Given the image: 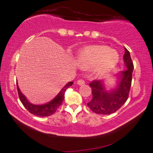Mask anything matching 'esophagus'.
I'll return each instance as SVG.
<instances>
[{
	"instance_id": "1",
	"label": "esophagus",
	"mask_w": 153,
	"mask_h": 153,
	"mask_svg": "<svg viewBox=\"0 0 153 153\" xmlns=\"http://www.w3.org/2000/svg\"><path fill=\"white\" fill-rule=\"evenodd\" d=\"M77 83L79 85H82L85 84V81L83 80V79H79V80L77 81Z\"/></svg>"
}]
</instances>
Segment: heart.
Listing matches in <instances>:
<instances>
[{"mask_svg": "<svg viewBox=\"0 0 153 153\" xmlns=\"http://www.w3.org/2000/svg\"><path fill=\"white\" fill-rule=\"evenodd\" d=\"M119 56L114 50L105 45H89L79 52L76 63L83 70H91L97 75L109 72L118 62Z\"/></svg>", "mask_w": 153, "mask_h": 153, "instance_id": "1", "label": "heart"}]
</instances>
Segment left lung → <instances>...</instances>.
Instances as JSON below:
<instances>
[{"instance_id": "obj_1", "label": "left lung", "mask_w": 153, "mask_h": 153, "mask_svg": "<svg viewBox=\"0 0 153 153\" xmlns=\"http://www.w3.org/2000/svg\"><path fill=\"white\" fill-rule=\"evenodd\" d=\"M123 60L126 70L116 76V87L107 90L104 81H93L89 84L93 90V98L88 103V106L95 114H111L118 110L128 99L134 65L130 53L125 48Z\"/></svg>"}]
</instances>
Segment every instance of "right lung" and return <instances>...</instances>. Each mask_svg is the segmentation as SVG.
<instances>
[{
    "mask_svg": "<svg viewBox=\"0 0 153 153\" xmlns=\"http://www.w3.org/2000/svg\"><path fill=\"white\" fill-rule=\"evenodd\" d=\"M73 84L72 81L68 82L65 86L62 88L57 95L53 98V100L48 102V103L40 104V105H37V104H33L30 103V102L27 100L24 94L21 92L19 88L18 83H16V86H17V91L19 94V99L24 106V107L29 112L35 116L40 117H46L49 116L53 114L56 111L58 108L61 105L65 97V93L68 87L71 86Z\"/></svg>",
    "mask_w": 153,
    "mask_h": 153,
    "instance_id": "add662e5",
    "label": "right lung"
}]
</instances>
